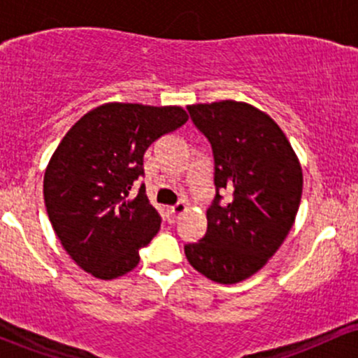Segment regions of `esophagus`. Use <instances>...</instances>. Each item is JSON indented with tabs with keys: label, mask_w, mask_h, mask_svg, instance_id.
Segmentation results:
<instances>
[{
	"label": "esophagus",
	"mask_w": 358,
	"mask_h": 358,
	"mask_svg": "<svg viewBox=\"0 0 358 358\" xmlns=\"http://www.w3.org/2000/svg\"><path fill=\"white\" fill-rule=\"evenodd\" d=\"M185 208H187L185 202H178L176 205H173V207H170V210H168V217H170V222H175L176 219H178V217L185 212Z\"/></svg>",
	"instance_id": "obj_1"
}]
</instances>
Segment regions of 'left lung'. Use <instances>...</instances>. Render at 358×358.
Here are the masks:
<instances>
[{"label":"left lung","instance_id":"8db88e82","mask_svg":"<svg viewBox=\"0 0 358 358\" xmlns=\"http://www.w3.org/2000/svg\"><path fill=\"white\" fill-rule=\"evenodd\" d=\"M187 109L212 146L215 196L207 232L185 245V256L203 276L234 285L256 274L289 234L301 166L281 127L254 106L220 101Z\"/></svg>","mask_w":358,"mask_h":358}]
</instances>
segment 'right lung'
Masks as SVG:
<instances>
[{
  "label": "right lung",
  "instance_id": "right-lung-1",
  "mask_svg": "<svg viewBox=\"0 0 358 358\" xmlns=\"http://www.w3.org/2000/svg\"><path fill=\"white\" fill-rule=\"evenodd\" d=\"M187 121L178 106L109 102L82 116L57 146L45 170V207L60 244L94 278L133 271L159 231L145 185L131 188L145 175L148 148Z\"/></svg>",
  "mask_w": 358,
  "mask_h": 358
}]
</instances>
